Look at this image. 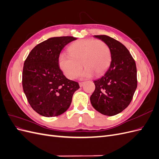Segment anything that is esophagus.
<instances>
[{
  "mask_svg": "<svg viewBox=\"0 0 159 159\" xmlns=\"http://www.w3.org/2000/svg\"><path fill=\"white\" fill-rule=\"evenodd\" d=\"M84 82H80L79 83V85H80V87L81 88V87H83V86H84Z\"/></svg>",
  "mask_w": 159,
  "mask_h": 159,
  "instance_id": "1",
  "label": "esophagus"
}]
</instances>
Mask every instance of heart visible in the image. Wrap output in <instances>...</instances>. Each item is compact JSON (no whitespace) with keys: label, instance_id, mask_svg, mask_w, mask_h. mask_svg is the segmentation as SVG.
<instances>
[{"label":"heart","instance_id":"heart-1","mask_svg":"<svg viewBox=\"0 0 159 159\" xmlns=\"http://www.w3.org/2000/svg\"><path fill=\"white\" fill-rule=\"evenodd\" d=\"M69 54H62L58 57L60 70L66 78L74 79L82 68L80 78H90L94 74L102 75L109 67L111 54L105 42L94 39H82L74 42L68 48Z\"/></svg>","mask_w":159,"mask_h":159}]
</instances>
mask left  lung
<instances>
[{"label": "left lung", "instance_id": "8db88e82", "mask_svg": "<svg viewBox=\"0 0 159 159\" xmlns=\"http://www.w3.org/2000/svg\"><path fill=\"white\" fill-rule=\"evenodd\" d=\"M94 37L108 45L111 61L102 78L94 80L95 89L90 102L100 113L113 116L127 107L133 99L137 87L136 64L121 42L106 35Z\"/></svg>", "mask_w": 159, "mask_h": 159}]
</instances>
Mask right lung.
Returning a JSON list of instances; mask_svg holds the SVG:
<instances>
[{
    "label": "right lung",
    "mask_w": 159,
    "mask_h": 159,
    "mask_svg": "<svg viewBox=\"0 0 159 159\" xmlns=\"http://www.w3.org/2000/svg\"><path fill=\"white\" fill-rule=\"evenodd\" d=\"M77 38L54 37L31 50L24 64L22 87L32 108L42 116L56 117L66 111L80 85L59 68L61 51Z\"/></svg>",
    "instance_id": "add662e5"
}]
</instances>
